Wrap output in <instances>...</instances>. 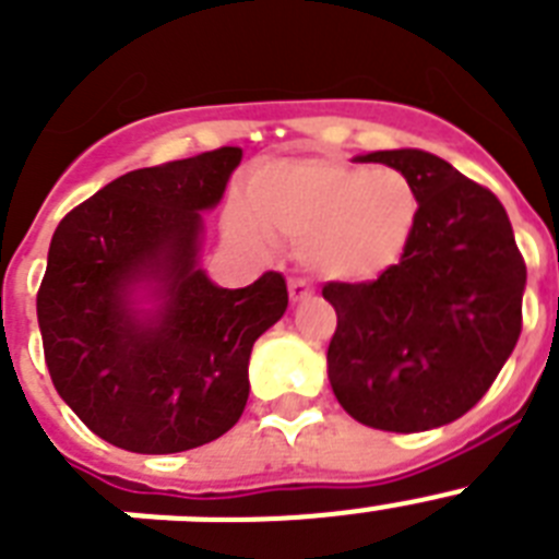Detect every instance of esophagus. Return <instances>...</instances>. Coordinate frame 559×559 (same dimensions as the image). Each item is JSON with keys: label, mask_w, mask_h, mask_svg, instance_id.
Masks as SVG:
<instances>
[{"label": "esophagus", "mask_w": 559, "mask_h": 559, "mask_svg": "<svg viewBox=\"0 0 559 559\" xmlns=\"http://www.w3.org/2000/svg\"><path fill=\"white\" fill-rule=\"evenodd\" d=\"M288 296H290V302H305V299H310V285L305 283V280H290Z\"/></svg>", "instance_id": "1"}]
</instances>
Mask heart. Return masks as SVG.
Listing matches in <instances>:
<instances>
[{
	"label": "heart",
	"mask_w": 559,
	"mask_h": 559,
	"mask_svg": "<svg viewBox=\"0 0 559 559\" xmlns=\"http://www.w3.org/2000/svg\"><path fill=\"white\" fill-rule=\"evenodd\" d=\"M417 218V187L394 167L305 156L251 173L229 235L249 249L288 240L316 276L372 283L403 257Z\"/></svg>",
	"instance_id": "obj_1"
}]
</instances>
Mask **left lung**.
Listing matches in <instances>:
<instances>
[{"label":"left lung","mask_w":559,"mask_h":559,"mask_svg":"<svg viewBox=\"0 0 559 559\" xmlns=\"http://www.w3.org/2000/svg\"><path fill=\"white\" fill-rule=\"evenodd\" d=\"M408 176L419 218L374 283H328V374L353 419L394 433L448 426L492 386L521 335L526 265L507 210L451 162L400 147L358 156Z\"/></svg>","instance_id":"obj_1"}]
</instances>
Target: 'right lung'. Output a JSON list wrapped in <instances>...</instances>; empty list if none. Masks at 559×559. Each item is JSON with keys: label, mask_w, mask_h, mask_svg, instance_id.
Instances as JSON below:
<instances>
[{"label": "right lung", "mask_w": 559, "mask_h": 559, "mask_svg": "<svg viewBox=\"0 0 559 559\" xmlns=\"http://www.w3.org/2000/svg\"><path fill=\"white\" fill-rule=\"evenodd\" d=\"M240 159L218 147L126 173L52 235L36 299L49 378L122 451L224 437L249 400L251 347L288 308L276 271L229 290L201 269V212L221 204Z\"/></svg>", "instance_id": "1"}]
</instances>
